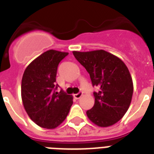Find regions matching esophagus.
I'll return each mask as SVG.
<instances>
[{
    "label": "esophagus",
    "mask_w": 154,
    "mask_h": 154,
    "mask_svg": "<svg viewBox=\"0 0 154 154\" xmlns=\"http://www.w3.org/2000/svg\"><path fill=\"white\" fill-rule=\"evenodd\" d=\"M82 95H83V94H82V92H80V93H78V94H74V95H73V97H74L75 99H80L82 97Z\"/></svg>",
    "instance_id": "obj_1"
}]
</instances>
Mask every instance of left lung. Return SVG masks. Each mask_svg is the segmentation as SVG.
<instances>
[{
  "instance_id": "8db88e82",
  "label": "left lung",
  "mask_w": 154,
  "mask_h": 154,
  "mask_svg": "<svg viewBox=\"0 0 154 154\" xmlns=\"http://www.w3.org/2000/svg\"><path fill=\"white\" fill-rule=\"evenodd\" d=\"M75 58L89 73L94 92V107L87 117L100 127L111 126L122 119L129 109L134 84L128 68L119 57L103 49L72 52Z\"/></svg>"
}]
</instances>
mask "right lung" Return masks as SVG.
<instances>
[{
    "instance_id": "add662e5",
    "label": "right lung",
    "mask_w": 154,
    "mask_h": 154,
    "mask_svg": "<svg viewBox=\"0 0 154 154\" xmlns=\"http://www.w3.org/2000/svg\"><path fill=\"white\" fill-rule=\"evenodd\" d=\"M69 53L49 49L25 69L21 81V99L25 111L35 124L53 129L67 117L72 96L55 92L57 66Z\"/></svg>"
}]
</instances>
